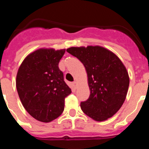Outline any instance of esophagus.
I'll return each instance as SVG.
<instances>
[{"instance_id": "1", "label": "esophagus", "mask_w": 149, "mask_h": 149, "mask_svg": "<svg viewBox=\"0 0 149 149\" xmlns=\"http://www.w3.org/2000/svg\"><path fill=\"white\" fill-rule=\"evenodd\" d=\"M73 85L75 88H76V86H77V84H76V81H73Z\"/></svg>"}]
</instances>
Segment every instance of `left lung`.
Segmentation results:
<instances>
[{
	"label": "left lung",
	"mask_w": 149,
	"mask_h": 149,
	"mask_svg": "<svg viewBox=\"0 0 149 149\" xmlns=\"http://www.w3.org/2000/svg\"><path fill=\"white\" fill-rule=\"evenodd\" d=\"M69 54L84 65L90 95L81 101V110L97 121L111 118L123 105L129 85L126 68L118 56L100 46L72 47Z\"/></svg>",
	"instance_id": "1"
}]
</instances>
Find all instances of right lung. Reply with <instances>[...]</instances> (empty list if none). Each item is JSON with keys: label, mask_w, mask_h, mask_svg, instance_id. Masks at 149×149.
<instances>
[{"label": "right lung", "mask_w": 149, "mask_h": 149, "mask_svg": "<svg viewBox=\"0 0 149 149\" xmlns=\"http://www.w3.org/2000/svg\"><path fill=\"white\" fill-rule=\"evenodd\" d=\"M65 50L39 49L29 54L19 68L16 78L18 95L34 118L48 123L63 112L65 98L71 93L59 62Z\"/></svg>", "instance_id": "1"}]
</instances>
